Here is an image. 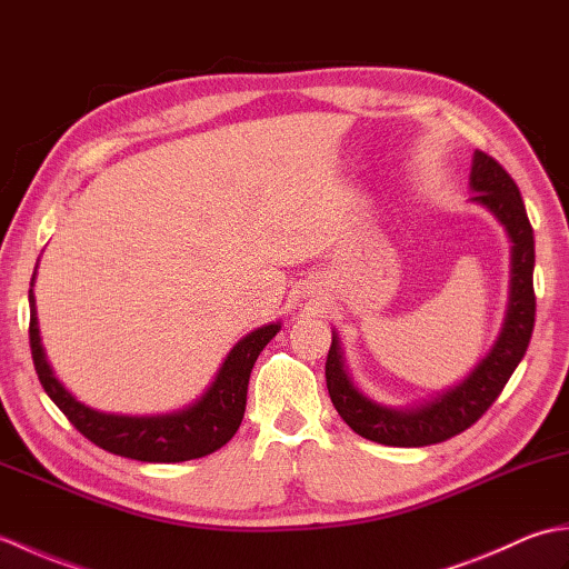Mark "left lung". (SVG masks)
<instances>
[{
  "label": "left lung",
  "instance_id": "obj_1",
  "mask_svg": "<svg viewBox=\"0 0 569 569\" xmlns=\"http://www.w3.org/2000/svg\"><path fill=\"white\" fill-rule=\"evenodd\" d=\"M469 188L475 196L469 202L489 210L511 241V283L509 303L501 322V332L493 340L487 357L467 377L413 406H386L373 401L355 383L347 369L340 335L332 330V345L325 361V379L337 413L361 438L391 447H426L445 442L487 413L497 401L506 381L528 349L536 325L533 266L536 241L533 227L528 222L521 190L503 168L487 156L475 151L469 173Z\"/></svg>",
  "mask_w": 569,
  "mask_h": 569
}]
</instances>
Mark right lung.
<instances>
[{"mask_svg":"<svg viewBox=\"0 0 569 569\" xmlns=\"http://www.w3.org/2000/svg\"><path fill=\"white\" fill-rule=\"evenodd\" d=\"M33 278L29 291V342L36 373H39L48 398L63 410L66 418L90 442L112 455L139 459V462H186V459H198L220 450L222 445L234 438L241 418H244L253 361L281 330V322L261 325L247 337H241L222 361L214 381L192 403L171 410V413H107V410L78 401L56 377L41 342L39 318H36Z\"/></svg>","mask_w":569,"mask_h":569,"instance_id":"add662e5","label":"right lung"}]
</instances>
